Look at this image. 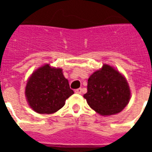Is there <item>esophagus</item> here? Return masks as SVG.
Segmentation results:
<instances>
[{
  "mask_svg": "<svg viewBox=\"0 0 152 152\" xmlns=\"http://www.w3.org/2000/svg\"><path fill=\"white\" fill-rule=\"evenodd\" d=\"M75 93H76V94H82V89H81V88H79V89H75Z\"/></svg>",
  "mask_w": 152,
  "mask_h": 152,
  "instance_id": "1",
  "label": "esophagus"
}]
</instances>
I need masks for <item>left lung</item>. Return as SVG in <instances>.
Returning a JSON list of instances; mask_svg holds the SVG:
<instances>
[{
    "mask_svg": "<svg viewBox=\"0 0 152 152\" xmlns=\"http://www.w3.org/2000/svg\"><path fill=\"white\" fill-rule=\"evenodd\" d=\"M84 98L98 113L110 115L119 113L126 107L130 99V90L124 76L105 64L90 76Z\"/></svg>",
    "mask_w": 152,
    "mask_h": 152,
    "instance_id": "obj_1",
    "label": "left lung"
}]
</instances>
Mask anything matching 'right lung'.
<instances>
[{"label":"right lung","mask_w":152,"mask_h":152,"mask_svg":"<svg viewBox=\"0 0 152 152\" xmlns=\"http://www.w3.org/2000/svg\"><path fill=\"white\" fill-rule=\"evenodd\" d=\"M62 71L45 65L37 70L28 80L25 94L35 112L40 114L57 112L74 94Z\"/></svg>","instance_id":"1"}]
</instances>
